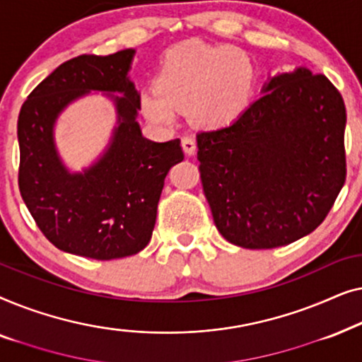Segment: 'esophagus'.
<instances>
[{
  "label": "esophagus",
  "mask_w": 362,
  "mask_h": 362,
  "mask_svg": "<svg viewBox=\"0 0 362 362\" xmlns=\"http://www.w3.org/2000/svg\"><path fill=\"white\" fill-rule=\"evenodd\" d=\"M181 145H182V150H185L186 155L192 156V155H194V153H196V141L192 140L191 136H185V138H182Z\"/></svg>",
  "instance_id": "esophagus-1"
}]
</instances>
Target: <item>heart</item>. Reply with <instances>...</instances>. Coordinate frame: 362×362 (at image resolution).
Wrapping results in <instances>:
<instances>
[{"mask_svg":"<svg viewBox=\"0 0 362 362\" xmlns=\"http://www.w3.org/2000/svg\"><path fill=\"white\" fill-rule=\"evenodd\" d=\"M254 87V64L240 49L185 42L165 54L155 86L140 92V108L158 127L173 128L180 112H187L196 125L221 128L249 108Z\"/></svg>","mask_w":362,"mask_h":362,"instance_id":"b5f03b06","label":"heart"}]
</instances>
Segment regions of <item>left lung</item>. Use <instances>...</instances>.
Here are the masks:
<instances>
[{"label": "left lung", "instance_id": "1", "mask_svg": "<svg viewBox=\"0 0 362 362\" xmlns=\"http://www.w3.org/2000/svg\"><path fill=\"white\" fill-rule=\"evenodd\" d=\"M239 120L197 133L217 230L244 249L288 245L328 216L346 180V108L306 67L269 77Z\"/></svg>", "mask_w": 362, "mask_h": 362}]
</instances>
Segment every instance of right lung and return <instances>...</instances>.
I'll return each mask as SVG.
<instances>
[{
  "label": "right lung",
  "mask_w": 362,
  "mask_h": 362,
  "mask_svg": "<svg viewBox=\"0 0 362 362\" xmlns=\"http://www.w3.org/2000/svg\"><path fill=\"white\" fill-rule=\"evenodd\" d=\"M133 56L135 49L74 57L49 74L19 112V191L42 234L67 254L112 260L145 249L168 171L185 160L177 138L158 143L141 135L140 93L128 77ZM90 91L111 98L117 125L103 155L71 172L57 151L53 127Z\"/></svg>",
  "instance_id": "add662e5"
}]
</instances>
